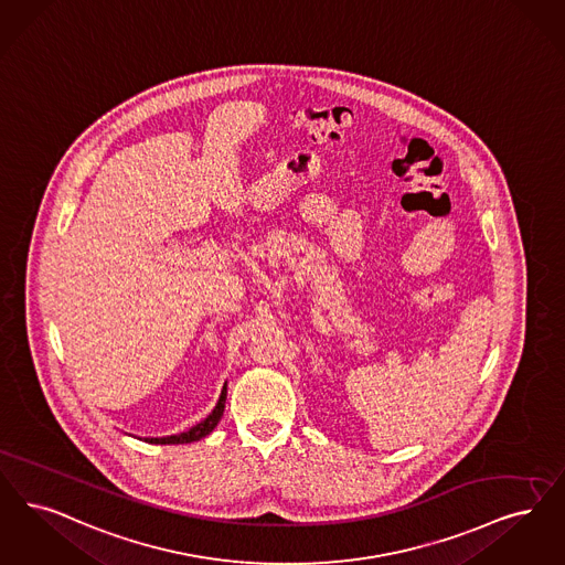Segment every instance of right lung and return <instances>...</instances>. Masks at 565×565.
Here are the masks:
<instances>
[{
    "mask_svg": "<svg viewBox=\"0 0 565 565\" xmlns=\"http://www.w3.org/2000/svg\"><path fill=\"white\" fill-rule=\"evenodd\" d=\"M225 402H226V386H223V393H221V399H218V404L216 407L212 409V414L202 420L200 425H195V427H191L189 430H184V433H179V435H170V437H151V439H147L149 444H191V441H198V439H202L205 435H210L214 427L218 425V420L223 418V412H225Z\"/></svg>",
    "mask_w": 565,
    "mask_h": 565,
    "instance_id": "right-lung-1",
    "label": "right lung"
}]
</instances>
